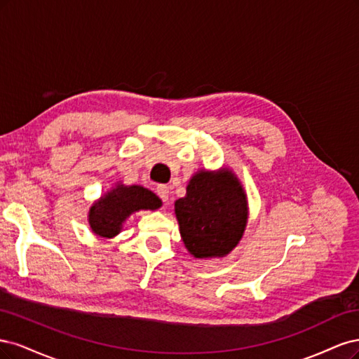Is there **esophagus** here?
I'll use <instances>...</instances> for the list:
<instances>
[{
    "label": "esophagus",
    "instance_id": "1",
    "mask_svg": "<svg viewBox=\"0 0 359 359\" xmlns=\"http://www.w3.org/2000/svg\"><path fill=\"white\" fill-rule=\"evenodd\" d=\"M168 194H170V191H168L167 184H158V187H156V195L159 196L161 200L168 201Z\"/></svg>",
    "mask_w": 359,
    "mask_h": 359
}]
</instances>
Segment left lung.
<instances>
[{
    "label": "left lung",
    "instance_id": "obj_1",
    "mask_svg": "<svg viewBox=\"0 0 359 359\" xmlns=\"http://www.w3.org/2000/svg\"><path fill=\"white\" fill-rule=\"evenodd\" d=\"M184 246L195 258L225 257L245 233L248 201L229 171H200L175 204Z\"/></svg>",
    "mask_w": 359,
    "mask_h": 359
}]
</instances>
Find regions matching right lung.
<instances>
[{"label": "right lung", "mask_w": 359, "mask_h": 359, "mask_svg": "<svg viewBox=\"0 0 359 359\" xmlns=\"http://www.w3.org/2000/svg\"><path fill=\"white\" fill-rule=\"evenodd\" d=\"M161 207L158 196L143 187H118L106 196L95 203L89 210V225L97 236L113 237L116 236L122 222L133 212Z\"/></svg>", "instance_id": "obj_1"}]
</instances>
